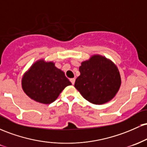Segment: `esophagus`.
Masks as SVG:
<instances>
[{
  "label": "esophagus",
  "instance_id": "esophagus-1",
  "mask_svg": "<svg viewBox=\"0 0 147 147\" xmlns=\"http://www.w3.org/2000/svg\"><path fill=\"white\" fill-rule=\"evenodd\" d=\"M70 82H71L72 85H73V84H75V78H72V79H70Z\"/></svg>",
  "mask_w": 147,
  "mask_h": 147
}]
</instances>
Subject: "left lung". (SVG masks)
Returning a JSON list of instances; mask_svg holds the SVG:
<instances>
[{
	"label": "left lung",
	"instance_id": "left-lung-1",
	"mask_svg": "<svg viewBox=\"0 0 147 147\" xmlns=\"http://www.w3.org/2000/svg\"><path fill=\"white\" fill-rule=\"evenodd\" d=\"M80 76L75 87L84 99L94 104H103L112 99L121 85L118 69L112 62L99 55L82 63Z\"/></svg>",
	"mask_w": 147,
	"mask_h": 147
}]
</instances>
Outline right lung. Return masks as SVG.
I'll list each match as a JSON object with an SVG mask.
<instances>
[{
    "mask_svg": "<svg viewBox=\"0 0 147 147\" xmlns=\"http://www.w3.org/2000/svg\"><path fill=\"white\" fill-rule=\"evenodd\" d=\"M71 82L52 62L43 60L35 63L22 79L24 92L31 99L42 104H50Z\"/></svg>",
    "mask_w": 147,
    "mask_h": 147,
    "instance_id": "add662e5",
    "label": "right lung"
}]
</instances>
